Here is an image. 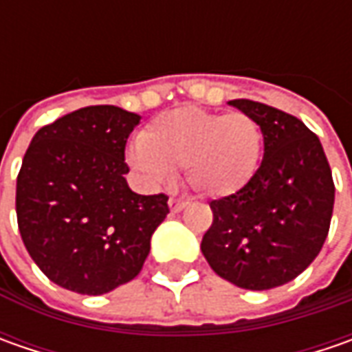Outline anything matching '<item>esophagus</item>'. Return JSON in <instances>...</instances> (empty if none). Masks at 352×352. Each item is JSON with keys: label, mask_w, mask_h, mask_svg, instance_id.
<instances>
[{"label": "esophagus", "mask_w": 352, "mask_h": 352, "mask_svg": "<svg viewBox=\"0 0 352 352\" xmlns=\"http://www.w3.org/2000/svg\"><path fill=\"white\" fill-rule=\"evenodd\" d=\"M186 206H188L186 199H176V197H170L168 199V208L172 213H178V211L186 210Z\"/></svg>", "instance_id": "1"}]
</instances>
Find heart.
<instances>
[{
    "label": "heart",
    "instance_id": "b5f03b06",
    "mask_svg": "<svg viewBox=\"0 0 352 352\" xmlns=\"http://www.w3.org/2000/svg\"><path fill=\"white\" fill-rule=\"evenodd\" d=\"M263 151V127L254 117L178 107L155 117L127 156L129 164L148 182H166L172 170L184 166L194 192L229 197L256 176Z\"/></svg>",
    "mask_w": 352,
    "mask_h": 352
}]
</instances>
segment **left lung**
Here are the masks:
<instances>
[{"mask_svg": "<svg viewBox=\"0 0 352 352\" xmlns=\"http://www.w3.org/2000/svg\"><path fill=\"white\" fill-rule=\"evenodd\" d=\"M229 105L263 127V162L243 192L211 201L201 252L227 282L270 290L300 276L323 247L335 201L331 168L298 117L250 100Z\"/></svg>", "mask_w": 352, "mask_h": 352, "instance_id": "1", "label": "left lung"}]
</instances>
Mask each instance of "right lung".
Instances as JSON below:
<instances>
[{
  "label": "right lung",
  "instance_id": "right-lung-1",
  "mask_svg": "<svg viewBox=\"0 0 352 352\" xmlns=\"http://www.w3.org/2000/svg\"><path fill=\"white\" fill-rule=\"evenodd\" d=\"M141 116L89 105L38 129L17 176V223L48 280L102 296L141 272L168 197L129 188L125 144Z\"/></svg>",
  "mask_w": 352,
  "mask_h": 352
}]
</instances>
